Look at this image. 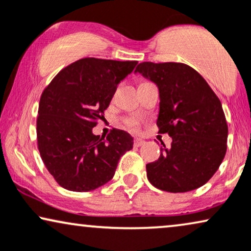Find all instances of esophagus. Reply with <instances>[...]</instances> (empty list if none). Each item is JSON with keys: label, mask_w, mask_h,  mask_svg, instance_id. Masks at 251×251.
I'll list each match as a JSON object with an SVG mask.
<instances>
[{"label": "esophagus", "mask_w": 251, "mask_h": 251, "mask_svg": "<svg viewBox=\"0 0 251 251\" xmlns=\"http://www.w3.org/2000/svg\"><path fill=\"white\" fill-rule=\"evenodd\" d=\"M142 145H145V140H142V139H135L134 140V146L135 147H141Z\"/></svg>", "instance_id": "34e87169"}]
</instances>
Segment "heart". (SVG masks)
<instances>
[{
    "label": "heart",
    "mask_w": 251,
    "mask_h": 251,
    "mask_svg": "<svg viewBox=\"0 0 251 251\" xmlns=\"http://www.w3.org/2000/svg\"><path fill=\"white\" fill-rule=\"evenodd\" d=\"M128 126H129V127H131V128L134 129V128H136V123H135V122H129V123H128Z\"/></svg>",
    "instance_id": "obj_1"
}]
</instances>
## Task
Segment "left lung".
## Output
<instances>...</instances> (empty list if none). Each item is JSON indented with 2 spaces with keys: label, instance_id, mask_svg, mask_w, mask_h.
<instances>
[{
  "label": "left lung",
  "instance_id": "left-lung-1",
  "mask_svg": "<svg viewBox=\"0 0 251 251\" xmlns=\"http://www.w3.org/2000/svg\"><path fill=\"white\" fill-rule=\"evenodd\" d=\"M135 72L158 87V133L172 138L171 147L162 142L159 158L146 165L147 178L170 193L203 186L227 149L228 127L218 96L198 71L182 63L143 62Z\"/></svg>",
  "mask_w": 251,
  "mask_h": 251
}]
</instances>
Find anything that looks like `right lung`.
I'll use <instances>...</instances> for the list:
<instances>
[{"label": "right lung", "mask_w": 251, "mask_h": 251, "mask_svg": "<svg viewBox=\"0 0 251 251\" xmlns=\"http://www.w3.org/2000/svg\"><path fill=\"white\" fill-rule=\"evenodd\" d=\"M136 61L87 57L58 72L43 91L36 119L38 148L47 170L63 188L89 192L112 179L133 138L113 128L93 134L115 95L117 86Z\"/></svg>", "instance_id": "add662e5"}]
</instances>
